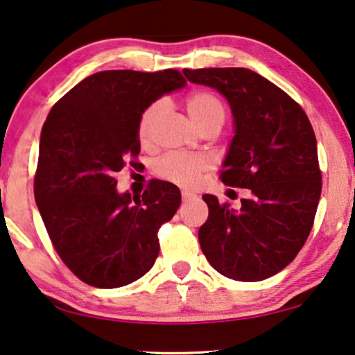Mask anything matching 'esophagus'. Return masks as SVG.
I'll list each match as a JSON object with an SVG mask.
<instances>
[{
  "instance_id": "1",
  "label": "esophagus",
  "mask_w": 355,
  "mask_h": 355,
  "mask_svg": "<svg viewBox=\"0 0 355 355\" xmlns=\"http://www.w3.org/2000/svg\"><path fill=\"white\" fill-rule=\"evenodd\" d=\"M182 200H184V202H187V200H191V199H194L196 198V194H192V192H187V191H182Z\"/></svg>"
}]
</instances>
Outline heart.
<instances>
[{
  "mask_svg": "<svg viewBox=\"0 0 355 355\" xmlns=\"http://www.w3.org/2000/svg\"><path fill=\"white\" fill-rule=\"evenodd\" d=\"M163 110V105L155 103L148 108L139 120L138 133L139 138L146 139L151 133V126L156 121L157 115ZM187 112L196 125L202 126L205 121L220 118L224 120L225 110L224 103L212 92L198 90L187 98ZM211 168V161L205 156H184V155H168L156 164L157 176L166 181L174 182L181 187H194L202 178V174Z\"/></svg>",
  "mask_w": 355,
  "mask_h": 355,
  "instance_id": "1",
  "label": "heart"
}]
</instances>
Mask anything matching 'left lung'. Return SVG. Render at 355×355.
Returning <instances> with one entry per match:
<instances>
[{
	"label": "left lung",
	"mask_w": 355,
	"mask_h": 355,
	"mask_svg": "<svg viewBox=\"0 0 355 355\" xmlns=\"http://www.w3.org/2000/svg\"><path fill=\"white\" fill-rule=\"evenodd\" d=\"M182 72L229 102L234 138L220 179L250 189L240 211L202 196L209 217L199 229L200 248L224 277L261 282L290 265L311 232L322 187L313 126L290 95L250 69Z\"/></svg>",
	"instance_id": "8db88e82"
}]
</instances>
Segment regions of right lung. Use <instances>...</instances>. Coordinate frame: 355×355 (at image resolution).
Segmentation results:
<instances>
[{"mask_svg":"<svg viewBox=\"0 0 355 355\" xmlns=\"http://www.w3.org/2000/svg\"><path fill=\"white\" fill-rule=\"evenodd\" d=\"M184 85L174 69L97 72L44 121L34 198L55 252L90 286H125L155 265L157 230L176 214L181 192L153 179L143 196L120 194L115 174L138 156L144 110Z\"/></svg>","mask_w":355,"mask_h":355,"instance_id":"right-lung-1","label":"right lung"}]
</instances>
